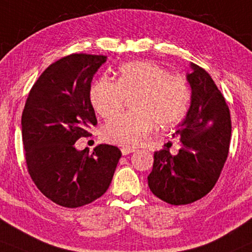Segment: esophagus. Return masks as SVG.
Segmentation results:
<instances>
[{
  "mask_svg": "<svg viewBox=\"0 0 252 252\" xmlns=\"http://www.w3.org/2000/svg\"><path fill=\"white\" fill-rule=\"evenodd\" d=\"M121 151H122L123 156H126L129 154H132V152H135L136 150L135 149H130V148H122V149H121Z\"/></svg>",
  "mask_w": 252,
  "mask_h": 252,
  "instance_id": "1",
  "label": "esophagus"
}]
</instances>
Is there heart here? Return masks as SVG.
Returning a JSON list of instances; mask_svg holds the SVG:
<instances>
[{"label": "heart", "mask_w": 252, "mask_h": 252, "mask_svg": "<svg viewBox=\"0 0 252 252\" xmlns=\"http://www.w3.org/2000/svg\"><path fill=\"white\" fill-rule=\"evenodd\" d=\"M133 111L110 120L102 129L103 139L123 148H136L157 124L164 129L183 119L189 109L190 88L180 76H173L155 63L135 62L123 65L117 81L102 78L92 86L89 97L103 119L117 115L126 97H132Z\"/></svg>", "instance_id": "1"}]
</instances>
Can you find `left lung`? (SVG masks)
I'll use <instances>...</instances> for the list:
<instances>
[{
    "label": "left lung",
    "mask_w": 252,
    "mask_h": 252,
    "mask_svg": "<svg viewBox=\"0 0 252 252\" xmlns=\"http://www.w3.org/2000/svg\"><path fill=\"white\" fill-rule=\"evenodd\" d=\"M187 74L192 96L186 119L177 126L178 155L161 149L154 155L148 184L156 196L170 205H189L215 186L227 160L231 136L230 111L212 76L195 63Z\"/></svg>",
    "instance_id": "8db88e82"
}]
</instances>
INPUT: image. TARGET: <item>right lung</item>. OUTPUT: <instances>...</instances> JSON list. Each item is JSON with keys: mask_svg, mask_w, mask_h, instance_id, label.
I'll use <instances>...</instances> for the list:
<instances>
[{"mask_svg": "<svg viewBox=\"0 0 252 252\" xmlns=\"http://www.w3.org/2000/svg\"><path fill=\"white\" fill-rule=\"evenodd\" d=\"M106 56L73 53L57 60L31 88L22 114L28 172L47 199L78 208L102 196L121 156L117 146L100 144L92 154L75 142L97 124L91 82Z\"/></svg>", "mask_w": 252, "mask_h": 252, "instance_id": "right-lung-1", "label": "right lung"}]
</instances>
